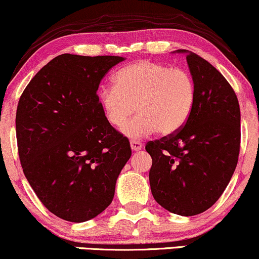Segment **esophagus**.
<instances>
[{
    "instance_id": "1",
    "label": "esophagus",
    "mask_w": 259,
    "mask_h": 259,
    "mask_svg": "<svg viewBox=\"0 0 259 259\" xmlns=\"http://www.w3.org/2000/svg\"><path fill=\"white\" fill-rule=\"evenodd\" d=\"M130 147H132L133 150H141L142 149V143L140 142V141H130Z\"/></svg>"
}]
</instances>
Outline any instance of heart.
Here are the masks:
<instances>
[{"mask_svg": "<svg viewBox=\"0 0 259 259\" xmlns=\"http://www.w3.org/2000/svg\"><path fill=\"white\" fill-rule=\"evenodd\" d=\"M113 86L103 88L99 104L109 124L140 139L156 133L168 135L184 125L196 101L192 75L182 68L152 61L126 65L114 74Z\"/></svg>", "mask_w": 259, "mask_h": 259, "instance_id": "b5f03b06", "label": "heart"}]
</instances>
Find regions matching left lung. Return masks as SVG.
I'll use <instances>...</instances> for the list:
<instances>
[{
  "instance_id": "1",
  "label": "left lung",
  "mask_w": 259,
  "mask_h": 259,
  "mask_svg": "<svg viewBox=\"0 0 259 259\" xmlns=\"http://www.w3.org/2000/svg\"><path fill=\"white\" fill-rule=\"evenodd\" d=\"M184 52L196 83L195 106L181 129L149 141L146 150L153 160L154 199L173 214L192 217L210 208L233 176L240 152V107L217 68Z\"/></svg>"
}]
</instances>
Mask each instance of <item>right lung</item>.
<instances>
[{
    "label": "right lung",
    "instance_id": "obj_1",
    "mask_svg": "<svg viewBox=\"0 0 259 259\" xmlns=\"http://www.w3.org/2000/svg\"><path fill=\"white\" fill-rule=\"evenodd\" d=\"M119 56L63 54L22 92L15 125L25 177L44 207L70 222L96 218L112 202L130 143L109 124L97 91Z\"/></svg>",
    "mask_w": 259,
    "mask_h": 259
}]
</instances>
